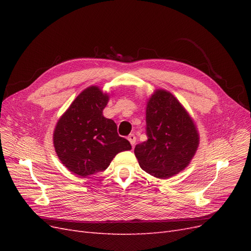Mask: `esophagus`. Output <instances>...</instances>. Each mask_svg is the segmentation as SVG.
Segmentation results:
<instances>
[{
    "instance_id": "1",
    "label": "esophagus",
    "mask_w": 251,
    "mask_h": 251,
    "mask_svg": "<svg viewBox=\"0 0 251 251\" xmlns=\"http://www.w3.org/2000/svg\"><path fill=\"white\" fill-rule=\"evenodd\" d=\"M127 139H128V141L131 142L132 147H134V146H135V143H136V136H135L134 134H130V135H128Z\"/></svg>"
}]
</instances>
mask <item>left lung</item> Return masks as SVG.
I'll return each mask as SVG.
<instances>
[{
    "instance_id": "obj_1",
    "label": "left lung",
    "mask_w": 251,
    "mask_h": 251,
    "mask_svg": "<svg viewBox=\"0 0 251 251\" xmlns=\"http://www.w3.org/2000/svg\"><path fill=\"white\" fill-rule=\"evenodd\" d=\"M148 140L134 153L140 168L157 178H169L184 170L199 144L193 120L171 93L157 90L147 107Z\"/></svg>"
}]
</instances>
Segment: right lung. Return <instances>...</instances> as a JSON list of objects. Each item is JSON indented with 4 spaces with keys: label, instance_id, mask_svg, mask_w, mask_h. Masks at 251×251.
I'll return each instance as SVG.
<instances>
[{
    "label": "right lung",
    "instance_id": "obj_1",
    "mask_svg": "<svg viewBox=\"0 0 251 251\" xmlns=\"http://www.w3.org/2000/svg\"><path fill=\"white\" fill-rule=\"evenodd\" d=\"M109 100L98 87H90L59 118L53 134L59 160L81 177L104 171L120 151L132 149L117 133V126L102 115Z\"/></svg>",
    "mask_w": 251,
    "mask_h": 251
}]
</instances>
